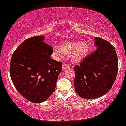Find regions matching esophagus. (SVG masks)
<instances>
[{
    "mask_svg": "<svg viewBox=\"0 0 126 126\" xmlns=\"http://www.w3.org/2000/svg\"><path fill=\"white\" fill-rule=\"evenodd\" d=\"M69 65L68 64H67V63H63V70H65L67 68H69Z\"/></svg>",
    "mask_w": 126,
    "mask_h": 126,
    "instance_id": "34e87169",
    "label": "esophagus"
}]
</instances>
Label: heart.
Wrapping results in <instances>:
<instances>
[{
	"mask_svg": "<svg viewBox=\"0 0 126 126\" xmlns=\"http://www.w3.org/2000/svg\"><path fill=\"white\" fill-rule=\"evenodd\" d=\"M90 50V46L86 42L64 41L59 47L56 46L53 51L58 57H62L63 55L70 56L74 63H79L88 55Z\"/></svg>",
	"mask_w": 126,
	"mask_h": 126,
	"instance_id": "b5f03b06",
	"label": "heart"
}]
</instances>
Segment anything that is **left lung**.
Instances as JSON below:
<instances>
[{"label": "left lung", "instance_id": "left-lung-1", "mask_svg": "<svg viewBox=\"0 0 126 126\" xmlns=\"http://www.w3.org/2000/svg\"><path fill=\"white\" fill-rule=\"evenodd\" d=\"M96 49L74 67L75 91L87 99L99 97L111 89L118 70L114 47L107 40L94 38Z\"/></svg>", "mask_w": 126, "mask_h": 126}]
</instances>
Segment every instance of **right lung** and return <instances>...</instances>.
Listing matches in <instances>:
<instances>
[{
    "instance_id": "1",
    "label": "right lung",
    "mask_w": 126,
    "mask_h": 126,
    "mask_svg": "<svg viewBox=\"0 0 126 126\" xmlns=\"http://www.w3.org/2000/svg\"><path fill=\"white\" fill-rule=\"evenodd\" d=\"M44 38L33 36L22 42L13 52L9 68L17 91L35 103L46 101L55 91L63 67L51 57L53 48L44 43Z\"/></svg>"
}]
</instances>
